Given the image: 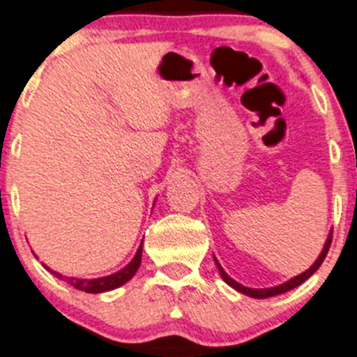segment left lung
I'll list each match as a JSON object with an SVG mask.
<instances>
[{
	"label": "left lung",
	"mask_w": 357,
	"mask_h": 357,
	"mask_svg": "<svg viewBox=\"0 0 357 357\" xmlns=\"http://www.w3.org/2000/svg\"><path fill=\"white\" fill-rule=\"evenodd\" d=\"M331 235H333V231H331V234H329V237H328V241H326V244H324L322 253L319 255V258H317V260H315V264H313V266L310 267L308 271H305V273L299 274V276L292 278V280L285 281V283H281V285L271 287V289H250V287L241 285V283H237V281H235V280H231V278L228 276L227 273H225L223 267L219 266V261L215 260V258H214V260H215V266H218L219 274H221V278H223V280L227 281V283L231 287V289L238 290V292L244 294V296L255 297V299H266V297H274V296H280V294L289 292V290H292V289H296V287H299L301 283H305V281L308 280V278L312 276V274L315 273V271L319 269L320 266H322L324 258H326V255H328V251H329V246H331V238H333Z\"/></svg>",
	"instance_id": "1"
}]
</instances>
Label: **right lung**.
<instances>
[{"mask_svg": "<svg viewBox=\"0 0 357 357\" xmlns=\"http://www.w3.org/2000/svg\"><path fill=\"white\" fill-rule=\"evenodd\" d=\"M142 251H143V243L139 244L138 251H136V255H134L132 260L127 264L123 269H120L119 273L114 274H109V276H104V278H96V280H81V278H72V276H63V274L56 273V271H51L49 267H45V269H49V273H52L56 278H60V280L67 281L68 285H72L74 289L77 290H83V292H88V294H100V292H107V290H113V289H119V287H122L123 283H127V281L130 280V278L136 274V271L139 269V264H142Z\"/></svg>", "mask_w": 357, "mask_h": 357, "instance_id": "add662e5", "label": "right lung"}]
</instances>
